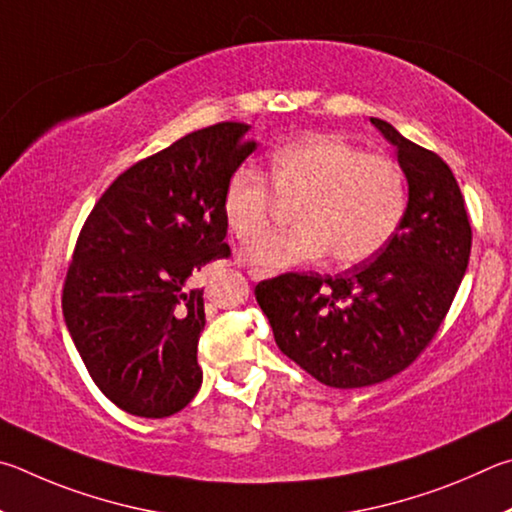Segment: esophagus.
I'll return each instance as SVG.
<instances>
[{
    "label": "esophagus",
    "mask_w": 512,
    "mask_h": 512,
    "mask_svg": "<svg viewBox=\"0 0 512 512\" xmlns=\"http://www.w3.org/2000/svg\"><path fill=\"white\" fill-rule=\"evenodd\" d=\"M265 272H261V270H249V279L251 281H263L265 279Z\"/></svg>",
    "instance_id": "obj_1"
}]
</instances>
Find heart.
Instances as JSON below:
<instances>
[{
	"label": "heart",
	"mask_w": 512,
	"mask_h": 512,
	"mask_svg": "<svg viewBox=\"0 0 512 512\" xmlns=\"http://www.w3.org/2000/svg\"><path fill=\"white\" fill-rule=\"evenodd\" d=\"M270 182L272 188L263 173L242 166L222 193L224 224L240 242L261 236L276 200L297 204L294 229L267 233L242 251V261L265 274L324 254L342 267L366 263L389 245L407 211L402 170L335 134H310L272 152Z\"/></svg>",
	"instance_id": "obj_1"
}]
</instances>
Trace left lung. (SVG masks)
<instances>
[{
  "label": "left lung",
  "instance_id": "left-lung-1",
  "mask_svg": "<svg viewBox=\"0 0 512 512\" xmlns=\"http://www.w3.org/2000/svg\"><path fill=\"white\" fill-rule=\"evenodd\" d=\"M398 152L407 211L389 245L337 276L281 274L256 285L281 353L321 384H378L416 360L438 333L468 270L472 227L450 166L382 119Z\"/></svg>",
  "mask_w": 512,
  "mask_h": 512
}]
</instances>
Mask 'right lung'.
Instances as JSON below:
<instances>
[{
    "label": "right lung",
    "mask_w": 512,
    "mask_h": 512,
    "mask_svg": "<svg viewBox=\"0 0 512 512\" xmlns=\"http://www.w3.org/2000/svg\"><path fill=\"white\" fill-rule=\"evenodd\" d=\"M249 125L218 123L130 166L89 213L62 312L89 375L141 418L184 409L202 387L204 290L188 281L227 258L222 193L251 152Z\"/></svg>",
    "instance_id": "1"
}]
</instances>
